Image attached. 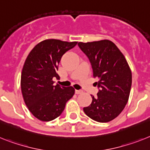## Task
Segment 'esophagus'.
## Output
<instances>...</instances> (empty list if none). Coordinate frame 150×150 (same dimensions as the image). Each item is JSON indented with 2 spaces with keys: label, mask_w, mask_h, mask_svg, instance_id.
Masks as SVG:
<instances>
[{
  "label": "esophagus",
  "mask_w": 150,
  "mask_h": 150,
  "mask_svg": "<svg viewBox=\"0 0 150 150\" xmlns=\"http://www.w3.org/2000/svg\"><path fill=\"white\" fill-rule=\"evenodd\" d=\"M83 93V91L81 90H75V93L76 94H81V93Z\"/></svg>",
  "instance_id": "34e87169"
}]
</instances>
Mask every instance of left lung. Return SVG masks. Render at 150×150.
<instances>
[{
  "instance_id": "8db88e82",
  "label": "left lung",
  "mask_w": 150,
  "mask_h": 150,
  "mask_svg": "<svg viewBox=\"0 0 150 150\" xmlns=\"http://www.w3.org/2000/svg\"><path fill=\"white\" fill-rule=\"evenodd\" d=\"M88 57L94 78L97 96L91 95L92 103L84 112L98 122H108L120 114L129 98L132 74L125 56L113 42L109 40L78 44Z\"/></svg>"
}]
</instances>
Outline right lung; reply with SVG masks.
<instances>
[{
  "mask_svg": "<svg viewBox=\"0 0 150 150\" xmlns=\"http://www.w3.org/2000/svg\"><path fill=\"white\" fill-rule=\"evenodd\" d=\"M77 43L47 39L38 43L25 61L21 90L28 110L39 120L49 122L59 116L73 97L71 86H54L53 78H59L57 71L62 55Z\"/></svg>",
  "mask_w": 150,
  "mask_h": 150,
  "instance_id": "1",
  "label": "right lung"
}]
</instances>
